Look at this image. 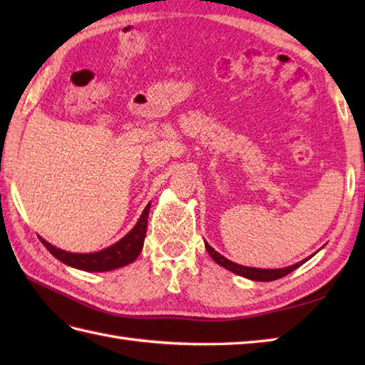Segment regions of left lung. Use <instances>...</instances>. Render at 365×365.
<instances>
[{"instance_id": "1", "label": "left lung", "mask_w": 365, "mask_h": 365, "mask_svg": "<svg viewBox=\"0 0 365 365\" xmlns=\"http://www.w3.org/2000/svg\"><path fill=\"white\" fill-rule=\"evenodd\" d=\"M205 250L207 252L212 255V259L218 263V265L227 268L232 273H235L238 276H243L247 279H252V281H263V282H268V281H276L279 277H284L285 274L292 273L293 269H297L298 267H301L302 263H304L307 259L301 260L299 263H294L292 267H287V268H281V269H259V268H250V267H243V265H238V263H234L227 260L226 257H222L221 254L216 252L210 245L205 243Z\"/></svg>"}]
</instances>
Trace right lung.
<instances>
[{
    "label": "right lung",
    "mask_w": 365,
    "mask_h": 365,
    "mask_svg": "<svg viewBox=\"0 0 365 365\" xmlns=\"http://www.w3.org/2000/svg\"><path fill=\"white\" fill-rule=\"evenodd\" d=\"M150 204H147L141 218L136 222V226L131 229V232L123 237L120 242L106 247V250L94 252V254H72L61 251L58 247L46 243L43 238H41L42 245L48 250L54 257L61 260L66 265H71L73 268H80L84 271H110L120 267H125L128 263L135 262L136 257L143 250L144 237L147 230V218H149Z\"/></svg>",
    "instance_id": "add662e5"
}]
</instances>
